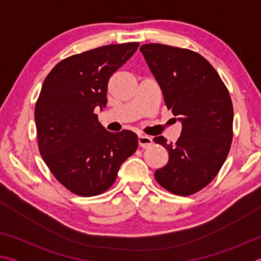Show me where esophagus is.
<instances>
[{"label":"esophagus","mask_w":261,"mask_h":261,"mask_svg":"<svg viewBox=\"0 0 261 261\" xmlns=\"http://www.w3.org/2000/svg\"><path fill=\"white\" fill-rule=\"evenodd\" d=\"M138 143H139L140 147L146 148V147L151 146V145L153 144V140H152L151 137L145 136V135H139L138 136Z\"/></svg>","instance_id":"esophagus-1"}]
</instances>
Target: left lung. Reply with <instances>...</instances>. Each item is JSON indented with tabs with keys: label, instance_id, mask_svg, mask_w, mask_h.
Wrapping results in <instances>:
<instances>
[{
	"label": "left lung",
	"instance_id": "left-lung-1",
	"mask_svg": "<svg viewBox=\"0 0 261 261\" xmlns=\"http://www.w3.org/2000/svg\"><path fill=\"white\" fill-rule=\"evenodd\" d=\"M141 54L161 88L163 100L182 124L176 143L154 138L169 153L156 182L178 196L204 189L218 175L232 141V102L226 85L198 53L161 43H146Z\"/></svg>",
	"mask_w": 261,
	"mask_h": 261
}]
</instances>
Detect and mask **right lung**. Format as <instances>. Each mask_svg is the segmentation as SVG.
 <instances>
[{
  "mask_svg": "<svg viewBox=\"0 0 261 261\" xmlns=\"http://www.w3.org/2000/svg\"><path fill=\"white\" fill-rule=\"evenodd\" d=\"M138 46L108 45L70 56L42 84L34 109L39 151L56 179L78 196L107 191L138 147L135 132H109L94 114L107 105L110 77Z\"/></svg>",
  "mask_w": 261,
  "mask_h": 261,
  "instance_id": "add662e5",
  "label": "right lung"
}]
</instances>
